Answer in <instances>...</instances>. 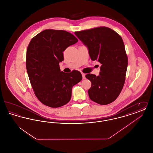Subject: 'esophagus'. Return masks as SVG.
Returning a JSON list of instances; mask_svg holds the SVG:
<instances>
[{
	"mask_svg": "<svg viewBox=\"0 0 153 153\" xmlns=\"http://www.w3.org/2000/svg\"><path fill=\"white\" fill-rule=\"evenodd\" d=\"M81 74H82V78L84 79H85V74L84 73H81Z\"/></svg>",
	"mask_w": 153,
	"mask_h": 153,
	"instance_id": "esophagus-1",
	"label": "esophagus"
}]
</instances>
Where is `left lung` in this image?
I'll return each instance as SVG.
<instances>
[{
    "label": "left lung",
    "instance_id": "1",
    "mask_svg": "<svg viewBox=\"0 0 153 153\" xmlns=\"http://www.w3.org/2000/svg\"><path fill=\"white\" fill-rule=\"evenodd\" d=\"M74 34L87 46L91 59L102 64L99 76L91 73L85 76L92 83L88 91L89 98L101 105L115 101L123 87L128 65L122 37L107 27L76 31Z\"/></svg>",
    "mask_w": 153,
    "mask_h": 153
}]
</instances>
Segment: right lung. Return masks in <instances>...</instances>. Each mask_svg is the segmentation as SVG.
<instances>
[{
    "mask_svg": "<svg viewBox=\"0 0 153 153\" xmlns=\"http://www.w3.org/2000/svg\"><path fill=\"white\" fill-rule=\"evenodd\" d=\"M78 39L64 30L47 29L30 41L26 52V69L38 99L52 108L63 106L70 101L72 89L82 80L79 71L66 73L59 64L64 60L63 51Z\"/></svg>",
    "mask_w": 153,
    "mask_h": 153,
    "instance_id": "add662e5",
    "label": "right lung"
}]
</instances>
